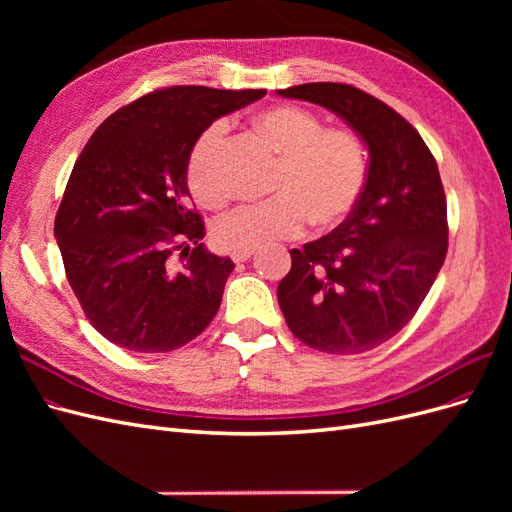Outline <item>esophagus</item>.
Returning <instances> with one entry per match:
<instances>
[{
    "label": "esophagus",
    "instance_id": "1",
    "mask_svg": "<svg viewBox=\"0 0 512 512\" xmlns=\"http://www.w3.org/2000/svg\"><path fill=\"white\" fill-rule=\"evenodd\" d=\"M254 256V250H241V252H232V260L235 262H245Z\"/></svg>",
    "mask_w": 512,
    "mask_h": 512
}]
</instances>
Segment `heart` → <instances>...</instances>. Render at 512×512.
Wrapping results in <instances>:
<instances>
[{
    "instance_id": "b5f03b06",
    "label": "heart",
    "mask_w": 512,
    "mask_h": 512,
    "mask_svg": "<svg viewBox=\"0 0 512 512\" xmlns=\"http://www.w3.org/2000/svg\"><path fill=\"white\" fill-rule=\"evenodd\" d=\"M252 128L277 158L267 181L271 198L243 207L211 228L222 250H256L277 239L297 237L309 222L331 230L346 222L365 194L369 156L363 138L348 128H324V121L299 106H269L252 119ZM222 123L198 134L185 183L200 207L218 211L230 190L218 170Z\"/></svg>"
}]
</instances>
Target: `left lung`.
<instances>
[{"label":"left lung","mask_w":512,"mask_h":512,"mask_svg":"<svg viewBox=\"0 0 512 512\" xmlns=\"http://www.w3.org/2000/svg\"><path fill=\"white\" fill-rule=\"evenodd\" d=\"M277 94L329 108L369 151L359 205L329 235L290 250L277 301L309 348L374 350L412 320L444 265L446 196L436 158L404 117L352 85L305 83Z\"/></svg>","instance_id":"1"}]
</instances>
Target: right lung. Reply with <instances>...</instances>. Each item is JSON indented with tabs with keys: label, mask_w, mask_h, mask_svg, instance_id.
<instances>
[{
	"label": "right lung",
	"mask_w": 512,
	"mask_h": 512,
	"mask_svg": "<svg viewBox=\"0 0 512 512\" xmlns=\"http://www.w3.org/2000/svg\"><path fill=\"white\" fill-rule=\"evenodd\" d=\"M265 94L166 87L119 108L89 138L61 198L55 239L85 316L111 344L170 352L218 314L235 262L200 243L205 224L192 209L185 162L215 119Z\"/></svg>",
	"instance_id": "obj_1"
}]
</instances>
